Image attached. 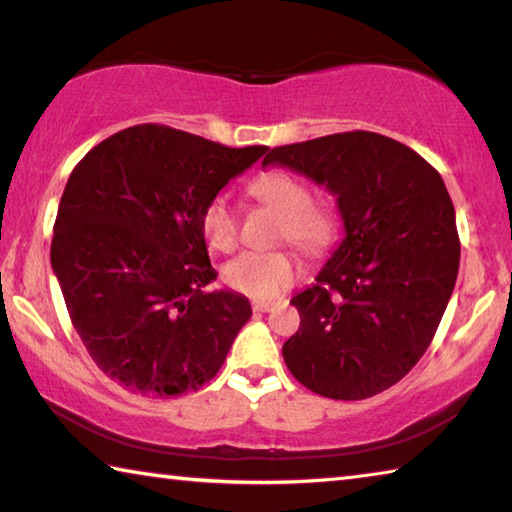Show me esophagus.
<instances>
[{"label":"esophagus","instance_id":"34e87169","mask_svg":"<svg viewBox=\"0 0 512 512\" xmlns=\"http://www.w3.org/2000/svg\"><path fill=\"white\" fill-rule=\"evenodd\" d=\"M253 309H255V311H259V314H266V311H273V309H275V302L257 300V302H253Z\"/></svg>","mask_w":512,"mask_h":512}]
</instances>
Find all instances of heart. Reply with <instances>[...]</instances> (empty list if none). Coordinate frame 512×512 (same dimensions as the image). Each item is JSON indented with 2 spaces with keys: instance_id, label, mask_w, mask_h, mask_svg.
<instances>
[{
  "instance_id": "1",
  "label": "heart",
  "mask_w": 512,
  "mask_h": 512,
  "mask_svg": "<svg viewBox=\"0 0 512 512\" xmlns=\"http://www.w3.org/2000/svg\"><path fill=\"white\" fill-rule=\"evenodd\" d=\"M250 194L280 214L277 237L291 241L307 255H320L334 244L339 216L327 203L311 201L309 187L289 171H268L250 183ZM201 230L210 248L228 253L237 246L239 219L225 196H214L201 214ZM298 275V264L289 250L237 255L223 266V280L241 296L271 300L289 289Z\"/></svg>"
}]
</instances>
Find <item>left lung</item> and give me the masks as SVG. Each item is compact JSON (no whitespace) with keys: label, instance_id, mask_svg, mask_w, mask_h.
I'll return each mask as SVG.
<instances>
[{"label":"left lung","instance_id":"left-lung-1","mask_svg":"<svg viewBox=\"0 0 512 512\" xmlns=\"http://www.w3.org/2000/svg\"><path fill=\"white\" fill-rule=\"evenodd\" d=\"M268 164L325 185L345 230L314 287L291 300V375L332 400L386 391L427 352L456 284L461 241L443 178L409 146L368 131L277 146Z\"/></svg>","mask_w":512,"mask_h":512}]
</instances>
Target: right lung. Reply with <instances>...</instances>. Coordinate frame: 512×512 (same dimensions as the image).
Returning <instances> with one entry per match:
<instances>
[{
	"instance_id": "add662e5",
	"label": "right lung",
	"mask_w": 512,
	"mask_h": 512,
	"mask_svg": "<svg viewBox=\"0 0 512 512\" xmlns=\"http://www.w3.org/2000/svg\"><path fill=\"white\" fill-rule=\"evenodd\" d=\"M266 151L140 124L110 135L74 167L58 205L51 268L85 350L126 391H198L253 316L241 293L205 291L216 271L201 214Z\"/></svg>"
}]
</instances>
